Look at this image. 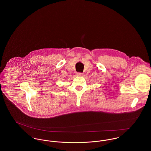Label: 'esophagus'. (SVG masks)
I'll return each instance as SVG.
<instances>
[{
  "mask_svg": "<svg viewBox=\"0 0 151 151\" xmlns=\"http://www.w3.org/2000/svg\"><path fill=\"white\" fill-rule=\"evenodd\" d=\"M77 76H83V73H76V74Z\"/></svg>",
  "mask_w": 151,
  "mask_h": 151,
  "instance_id": "34e87169",
  "label": "esophagus"
}]
</instances>
